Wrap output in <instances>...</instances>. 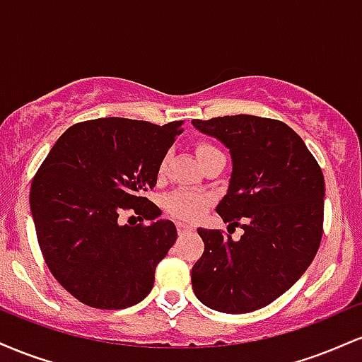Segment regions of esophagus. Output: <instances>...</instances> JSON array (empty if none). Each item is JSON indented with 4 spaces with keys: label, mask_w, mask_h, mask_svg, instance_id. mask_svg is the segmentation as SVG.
Segmentation results:
<instances>
[{
    "label": "esophagus",
    "mask_w": 362,
    "mask_h": 362,
    "mask_svg": "<svg viewBox=\"0 0 362 362\" xmlns=\"http://www.w3.org/2000/svg\"><path fill=\"white\" fill-rule=\"evenodd\" d=\"M177 230H178V233H180V235H185V233H190V231H194L195 228L192 226V224H189V223L178 221L177 223Z\"/></svg>",
    "instance_id": "1"
}]
</instances>
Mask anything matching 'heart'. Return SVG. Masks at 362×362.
<instances>
[{"mask_svg": "<svg viewBox=\"0 0 362 362\" xmlns=\"http://www.w3.org/2000/svg\"><path fill=\"white\" fill-rule=\"evenodd\" d=\"M195 149H197V156L201 161H204L206 158L214 155V153H221L214 144L207 143V141H201ZM167 165L168 158L165 156L163 160H161L160 167H158V173H160V175H163L165 170H167ZM163 204L167 213L172 216V218L190 221V219H195L197 216H201L202 211L211 204V195L204 192H197V190L192 189H177L165 197Z\"/></svg>", "mask_w": 362, "mask_h": 362, "instance_id": "heart-1", "label": "heart"}]
</instances>
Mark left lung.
I'll return each instance as SVG.
<instances>
[{
    "instance_id": "8db88e82",
    "label": "left lung",
    "mask_w": 362,
    "mask_h": 362,
    "mask_svg": "<svg viewBox=\"0 0 362 362\" xmlns=\"http://www.w3.org/2000/svg\"><path fill=\"white\" fill-rule=\"evenodd\" d=\"M199 131L231 151L230 189L216 211L242 226L233 240L202 230V257L192 267L199 301L223 313L271 305L305 274L323 235L325 180L318 161L288 124L257 115L194 119Z\"/></svg>"
}]
</instances>
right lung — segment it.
Instances as JSON below:
<instances>
[{"label": "right lung", "instance_id": "right-lung-1", "mask_svg": "<svg viewBox=\"0 0 362 362\" xmlns=\"http://www.w3.org/2000/svg\"><path fill=\"white\" fill-rule=\"evenodd\" d=\"M182 131V120H85L57 139L37 170L30 187L37 242L54 279L83 305L127 308L153 289L177 228L144 223L161 214L144 194ZM124 212L141 223L120 225Z\"/></svg>", "mask_w": 362, "mask_h": 362}]
</instances>
